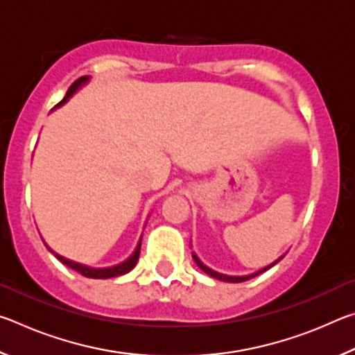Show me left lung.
I'll return each mask as SVG.
<instances>
[{
  "label": "left lung",
  "mask_w": 355,
  "mask_h": 355,
  "mask_svg": "<svg viewBox=\"0 0 355 355\" xmlns=\"http://www.w3.org/2000/svg\"><path fill=\"white\" fill-rule=\"evenodd\" d=\"M192 258H194V261L197 263V266H199L203 272H207L208 275H211V277L218 279V280H222V282H232V284H239V282H245V280H249V279H254V277H257L258 274H261V272H264V271H268L269 268H272L274 264H277V263H279L284 257H280L279 260H275L272 264H269V266L263 268V269H260V271H257V272L250 274V275H225V274L216 272V271H213V269H209L208 266H205V264H203V263L199 260V258H197V255H196V254H192Z\"/></svg>",
  "instance_id": "1"
}]
</instances>
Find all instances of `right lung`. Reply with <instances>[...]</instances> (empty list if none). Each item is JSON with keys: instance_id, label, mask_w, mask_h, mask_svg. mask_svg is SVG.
<instances>
[{"instance_id": "right-lung-1", "label": "right lung", "mask_w": 355, "mask_h": 355, "mask_svg": "<svg viewBox=\"0 0 355 355\" xmlns=\"http://www.w3.org/2000/svg\"><path fill=\"white\" fill-rule=\"evenodd\" d=\"M87 81H89V76L78 78V80L69 87V91H67V94H65V97L61 101H59V103L55 107L64 105L65 101H67L71 97V95H73L78 91V89H80L83 84H86ZM46 248H48V245H46ZM48 249H50V248H48ZM53 254H55V257L58 258V260L61 261V263H64L65 266L71 268V269H73V271H78L81 275H84V277H89V279H111V277H117V275L127 274V272H130L131 269L136 266L137 258H139V254H141V243L137 244L136 250L133 252V255H131L128 260H125L123 263H120V264H116V266H112V268H89V266H86V264H81V263L71 261V260H69V258H64V257H61L59 254H56V252H53Z\"/></svg>"}]
</instances>
